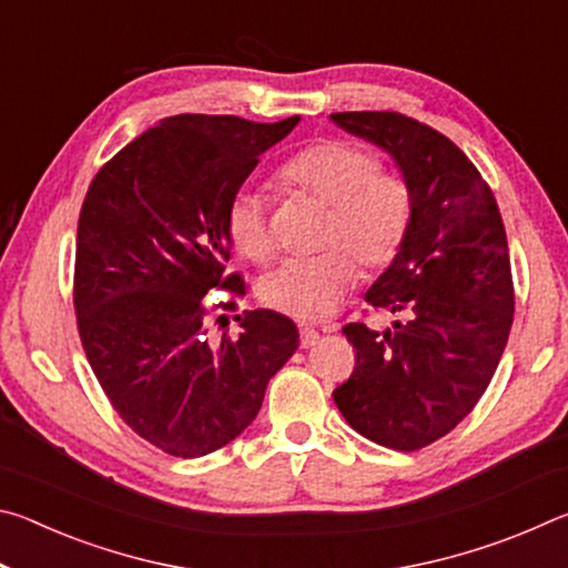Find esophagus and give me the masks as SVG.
Returning a JSON list of instances; mask_svg holds the SVG:
<instances>
[{"instance_id":"esophagus-1","label":"esophagus","mask_w":568,"mask_h":568,"mask_svg":"<svg viewBox=\"0 0 568 568\" xmlns=\"http://www.w3.org/2000/svg\"><path fill=\"white\" fill-rule=\"evenodd\" d=\"M318 341H321V333L311 328V325H303V328H301V345H303V348H313V345Z\"/></svg>"}]
</instances>
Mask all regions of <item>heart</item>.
<instances>
[{
    "instance_id": "heart-1",
    "label": "heart",
    "mask_w": 568,
    "mask_h": 568,
    "mask_svg": "<svg viewBox=\"0 0 568 568\" xmlns=\"http://www.w3.org/2000/svg\"><path fill=\"white\" fill-rule=\"evenodd\" d=\"M281 182L328 205L323 245L338 247L315 257H291L267 273L257 291L263 303L277 313L297 321H321L358 281L352 254L368 271H383L396 261L413 220L410 187L396 175H383L381 160L351 140L307 145L285 162ZM227 235L247 261H271L275 240L261 190L235 192L227 205Z\"/></svg>"
}]
</instances>
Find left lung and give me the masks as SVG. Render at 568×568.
Instances as JSON below:
<instances>
[{"label": "left lung", "instance_id": "8db88e82", "mask_svg": "<svg viewBox=\"0 0 568 568\" xmlns=\"http://www.w3.org/2000/svg\"><path fill=\"white\" fill-rule=\"evenodd\" d=\"M388 152L413 195L406 243L365 301L398 313L386 331L345 325L353 376L333 390L373 444L416 450L464 420L491 383L514 323L511 261L496 197L446 134L398 112H335Z\"/></svg>", "mask_w": 568, "mask_h": 568}]
</instances>
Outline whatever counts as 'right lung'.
Returning a JSON list of instances; mask_svg holds the SVG:
<instances>
[{"instance_id":"1","label":"right lung","mask_w":568,"mask_h":568,"mask_svg":"<svg viewBox=\"0 0 568 568\" xmlns=\"http://www.w3.org/2000/svg\"><path fill=\"white\" fill-rule=\"evenodd\" d=\"M297 122L165 118L122 148L84 197L74 257L82 348L120 418L170 456L200 458L243 434L297 351L295 323L267 307L235 315L237 338L213 343L203 305L217 285L245 293L237 275L225 277L227 205Z\"/></svg>"}]
</instances>
